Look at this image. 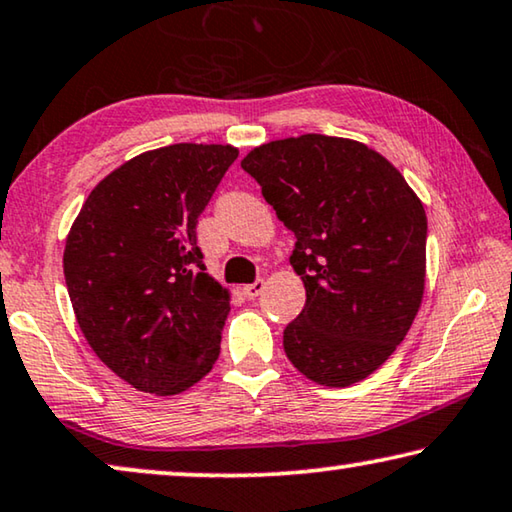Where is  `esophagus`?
Segmentation results:
<instances>
[{"mask_svg": "<svg viewBox=\"0 0 512 512\" xmlns=\"http://www.w3.org/2000/svg\"><path fill=\"white\" fill-rule=\"evenodd\" d=\"M263 288H265V281L263 279H256L254 283H247L245 288H242V295L247 297V300H254V297H258L263 293Z\"/></svg>", "mask_w": 512, "mask_h": 512, "instance_id": "obj_1", "label": "esophagus"}]
</instances>
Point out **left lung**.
<instances>
[{"mask_svg": "<svg viewBox=\"0 0 512 512\" xmlns=\"http://www.w3.org/2000/svg\"><path fill=\"white\" fill-rule=\"evenodd\" d=\"M242 169L297 238L290 265L306 304L283 329L288 359L325 387L364 380L421 306L428 222L419 196L380 153L341 137L270 141Z\"/></svg>", "mask_w": 512, "mask_h": 512, "instance_id": "8db88e82", "label": "left lung"}]
</instances>
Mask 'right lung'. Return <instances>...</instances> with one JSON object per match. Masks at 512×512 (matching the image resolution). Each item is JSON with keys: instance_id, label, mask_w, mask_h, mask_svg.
<instances>
[{"instance_id": "1", "label": "right lung", "mask_w": 512, "mask_h": 512, "mask_svg": "<svg viewBox=\"0 0 512 512\" xmlns=\"http://www.w3.org/2000/svg\"><path fill=\"white\" fill-rule=\"evenodd\" d=\"M238 148L174 144L93 187L68 233L75 318L102 364L132 387L174 396L210 373L231 304L208 277L196 224Z\"/></svg>"}]
</instances>
